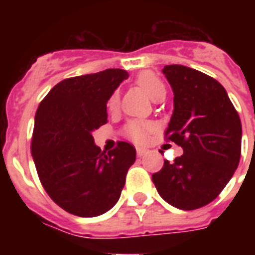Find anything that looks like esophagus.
<instances>
[{
  "label": "esophagus",
  "mask_w": 255,
  "mask_h": 255,
  "mask_svg": "<svg viewBox=\"0 0 255 255\" xmlns=\"http://www.w3.org/2000/svg\"><path fill=\"white\" fill-rule=\"evenodd\" d=\"M136 153H137V156H139V157H141V156H144L145 153H147V149L137 147V148H136Z\"/></svg>",
  "instance_id": "obj_1"
}]
</instances>
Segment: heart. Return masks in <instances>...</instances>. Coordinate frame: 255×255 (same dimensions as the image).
I'll return each instance as SVG.
<instances>
[{
	"label": "heart",
	"mask_w": 255,
	"mask_h": 255,
	"mask_svg": "<svg viewBox=\"0 0 255 255\" xmlns=\"http://www.w3.org/2000/svg\"><path fill=\"white\" fill-rule=\"evenodd\" d=\"M136 83L145 94H147L152 100H155L157 96L165 95V86L163 81L160 79L156 74L152 71H143L140 73L136 78ZM119 104V94L114 92L111 98L108 99V108L110 110H115ZM148 131H149V126L147 123L139 122V120H133L127 126V133L132 140H135L137 143H143L147 139Z\"/></svg>",
	"instance_id": "1"
}]
</instances>
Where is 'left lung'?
<instances>
[{
	"mask_svg": "<svg viewBox=\"0 0 255 255\" xmlns=\"http://www.w3.org/2000/svg\"><path fill=\"white\" fill-rule=\"evenodd\" d=\"M173 91L168 139L180 157L152 174L163 200L182 210L212 202L230 181L241 157L242 126L226 90L209 75L181 65L164 66Z\"/></svg>",
	"mask_w": 255,
	"mask_h": 255,
	"instance_id": "1",
	"label": "left lung"
}]
</instances>
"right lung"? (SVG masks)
Here are the masks:
<instances>
[{
  "instance_id": "add662e5",
  "label": "right lung",
  "mask_w": 255,
  "mask_h": 255,
  "mask_svg": "<svg viewBox=\"0 0 255 255\" xmlns=\"http://www.w3.org/2000/svg\"><path fill=\"white\" fill-rule=\"evenodd\" d=\"M126 70L108 69L59 82L41 102L34 120L31 155L51 200L79 217L115 206L136 149L126 141L102 152L92 132L107 123V102Z\"/></svg>"
}]
</instances>
